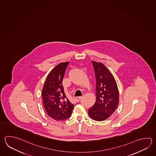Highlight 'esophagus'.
<instances>
[{"instance_id": "1", "label": "esophagus", "mask_w": 156, "mask_h": 156, "mask_svg": "<svg viewBox=\"0 0 156 156\" xmlns=\"http://www.w3.org/2000/svg\"><path fill=\"white\" fill-rule=\"evenodd\" d=\"M81 98L82 97L81 96H79V97H76V98H75V100L77 101V102H79L80 100L81 99Z\"/></svg>"}]
</instances>
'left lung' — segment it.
Returning a JSON list of instances; mask_svg holds the SVG:
<instances>
[{"label": "left lung", "mask_w": 156, "mask_h": 156, "mask_svg": "<svg viewBox=\"0 0 156 156\" xmlns=\"http://www.w3.org/2000/svg\"><path fill=\"white\" fill-rule=\"evenodd\" d=\"M96 78V100L89 110L92 119L102 121L115 111L119 103V93L112 75L103 64L92 61Z\"/></svg>", "instance_id": "obj_1"}]
</instances>
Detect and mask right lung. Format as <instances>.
<instances>
[{"label": "right lung", "instance_id": "add662e5", "mask_svg": "<svg viewBox=\"0 0 156 156\" xmlns=\"http://www.w3.org/2000/svg\"><path fill=\"white\" fill-rule=\"evenodd\" d=\"M69 62L56 66L46 77L42 90L43 104L48 115L53 119L62 121L70 117L74 107L67 98L62 80Z\"/></svg>", "mask_w": 156, "mask_h": 156}]
</instances>
